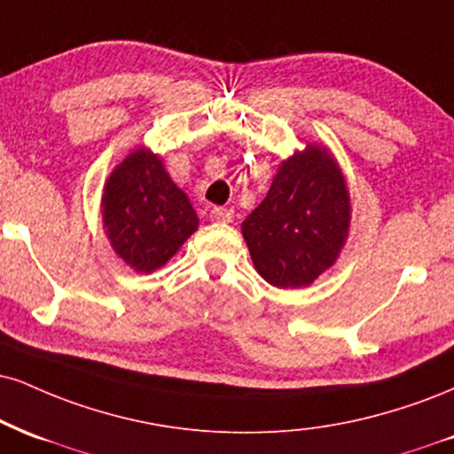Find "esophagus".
I'll list each match as a JSON object with an SVG mask.
<instances>
[{
    "instance_id": "34e87169",
    "label": "esophagus",
    "mask_w": 454,
    "mask_h": 454,
    "mask_svg": "<svg viewBox=\"0 0 454 454\" xmlns=\"http://www.w3.org/2000/svg\"><path fill=\"white\" fill-rule=\"evenodd\" d=\"M232 209H223V207H213L211 209V213H209V217L213 222H232Z\"/></svg>"
}]
</instances>
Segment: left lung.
<instances>
[{
  "instance_id": "1",
  "label": "left lung",
  "mask_w": 454,
  "mask_h": 454,
  "mask_svg": "<svg viewBox=\"0 0 454 454\" xmlns=\"http://www.w3.org/2000/svg\"><path fill=\"white\" fill-rule=\"evenodd\" d=\"M348 228L347 177L317 141L281 160L266 199L241 223L255 270L279 289L313 286L336 264Z\"/></svg>"
}]
</instances>
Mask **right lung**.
<instances>
[{
    "mask_svg": "<svg viewBox=\"0 0 454 454\" xmlns=\"http://www.w3.org/2000/svg\"><path fill=\"white\" fill-rule=\"evenodd\" d=\"M101 222L112 249L135 272H154L199 228L188 194L150 147L130 150L103 185Z\"/></svg>",
    "mask_w": 454,
    "mask_h": 454,
    "instance_id": "right-lung-1",
    "label": "right lung"
}]
</instances>
